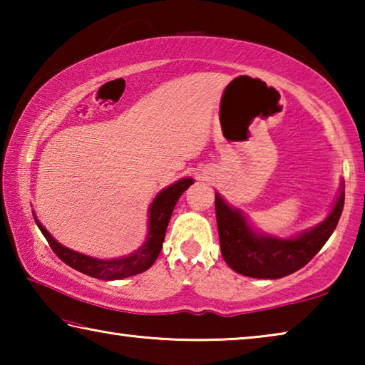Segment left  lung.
<instances>
[{
  "mask_svg": "<svg viewBox=\"0 0 365 365\" xmlns=\"http://www.w3.org/2000/svg\"><path fill=\"white\" fill-rule=\"evenodd\" d=\"M344 206V183L331 212L317 227L299 233L294 238H277L252 230L242 211L228 206L215 193L220 251L224 261L238 274L252 279H282L311 261L322 250L338 225Z\"/></svg>",
  "mask_w": 365,
  "mask_h": 365,
  "instance_id": "1",
  "label": "left lung"
}]
</instances>
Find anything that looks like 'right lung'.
Segmentation results:
<instances>
[{
    "mask_svg": "<svg viewBox=\"0 0 365 365\" xmlns=\"http://www.w3.org/2000/svg\"><path fill=\"white\" fill-rule=\"evenodd\" d=\"M191 183H193V178L187 177L172 183L170 187L164 188L163 191H159L150 206L146 242L141 245L137 251L125 257L104 261V259L90 257L86 255H82V252L72 251L58 243L38 220L35 219V222L41 230L43 237L46 238V242L51 246L54 255H56L61 261H64L67 265H71L72 269L82 272L85 275L93 277V279L120 280L125 279V277L141 274V272L150 269L154 261H156L164 243L165 228L169 225L170 215L174 212L178 197L182 196L183 191L187 190Z\"/></svg>",
    "mask_w": 365,
    "mask_h": 365,
    "instance_id": "add662e5",
    "label": "right lung"
}]
</instances>
